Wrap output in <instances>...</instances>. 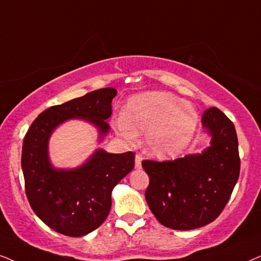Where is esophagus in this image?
I'll use <instances>...</instances> for the list:
<instances>
[{
	"label": "esophagus",
	"mask_w": 261,
	"mask_h": 261,
	"mask_svg": "<svg viewBox=\"0 0 261 261\" xmlns=\"http://www.w3.org/2000/svg\"><path fill=\"white\" fill-rule=\"evenodd\" d=\"M142 160H143V158H142L141 155H136V156H135V167H136V169H141Z\"/></svg>",
	"instance_id": "34e87169"
}]
</instances>
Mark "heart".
<instances>
[{
	"label": "heart",
	"instance_id": "b5f03b06",
	"mask_svg": "<svg viewBox=\"0 0 261 261\" xmlns=\"http://www.w3.org/2000/svg\"><path fill=\"white\" fill-rule=\"evenodd\" d=\"M197 112L190 103L169 92H146L127 101L118 127L126 137L148 133L149 151L158 158H171L188 146L197 125Z\"/></svg>",
	"mask_w": 261,
	"mask_h": 261
}]
</instances>
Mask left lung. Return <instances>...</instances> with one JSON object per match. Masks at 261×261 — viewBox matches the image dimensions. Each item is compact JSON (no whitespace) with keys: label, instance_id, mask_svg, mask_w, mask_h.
<instances>
[{"label":"left lung","instance_id":"left-lung-1","mask_svg":"<svg viewBox=\"0 0 261 261\" xmlns=\"http://www.w3.org/2000/svg\"><path fill=\"white\" fill-rule=\"evenodd\" d=\"M211 146L176 160H143L149 176L146 200L163 225L193 230L218 218L240 176L239 142L232 121L217 107L202 114Z\"/></svg>","mask_w":261,"mask_h":261}]
</instances>
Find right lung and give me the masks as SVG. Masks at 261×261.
Instances as JSON below:
<instances>
[{
	"mask_svg": "<svg viewBox=\"0 0 261 261\" xmlns=\"http://www.w3.org/2000/svg\"><path fill=\"white\" fill-rule=\"evenodd\" d=\"M114 88L88 92L36 118L22 143L21 167L26 196L37 217L62 235L79 237L97 229L111 211L113 188L135 166V154L97 149L87 163L73 170L51 166L48 142L55 127L68 119H84L98 128L100 140L110 130Z\"/></svg>",
	"mask_w": 261,
	"mask_h": 261,
	"instance_id": "add662e5",
	"label": "right lung"
}]
</instances>
